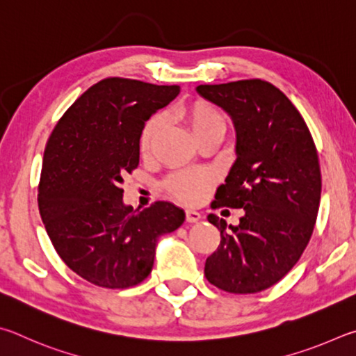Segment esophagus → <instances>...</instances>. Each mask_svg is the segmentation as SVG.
I'll list each match as a JSON object with an SVG mask.
<instances>
[{"instance_id": "esophagus-1", "label": "esophagus", "mask_w": 356, "mask_h": 356, "mask_svg": "<svg viewBox=\"0 0 356 356\" xmlns=\"http://www.w3.org/2000/svg\"><path fill=\"white\" fill-rule=\"evenodd\" d=\"M200 219H202V214L198 213V211H195V209H186V220H188L189 223L198 222Z\"/></svg>"}]
</instances>
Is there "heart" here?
<instances>
[{"label": "heart", "instance_id": "heart-1", "mask_svg": "<svg viewBox=\"0 0 356 356\" xmlns=\"http://www.w3.org/2000/svg\"><path fill=\"white\" fill-rule=\"evenodd\" d=\"M184 118L188 120L189 127L195 137L202 136L214 128H225V120L219 111L208 103L197 102L188 106L184 109ZM162 124L161 115H153L148 118L147 123L143 124L140 133V149L148 152L153 139L158 134V131ZM211 181V177L203 170H184L177 172L168 177L167 189L170 191L177 198L188 203L198 202L203 197L207 186Z\"/></svg>", "mask_w": 356, "mask_h": 356}]
</instances>
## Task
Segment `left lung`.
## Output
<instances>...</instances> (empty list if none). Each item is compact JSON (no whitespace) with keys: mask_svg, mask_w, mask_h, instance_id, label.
Segmentation results:
<instances>
[{"mask_svg":"<svg viewBox=\"0 0 356 356\" xmlns=\"http://www.w3.org/2000/svg\"><path fill=\"white\" fill-rule=\"evenodd\" d=\"M195 90L225 111L236 131V161L213 204L244 209L239 225L208 216L220 245L204 275L233 294L264 291L294 267L313 234L322 191L314 140L296 106L266 81Z\"/></svg>","mask_w":356,"mask_h":356,"instance_id":"left-lung-1","label":"left lung"}]
</instances>
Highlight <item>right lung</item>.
Wrapping results in <instances>:
<instances>
[{
  "label": "right lung",
  "instance_id": "right-lung-1",
  "mask_svg": "<svg viewBox=\"0 0 356 356\" xmlns=\"http://www.w3.org/2000/svg\"><path fill=\"white\" fill-rule=\"evenodd\" d=\"M179 86L108 78L92 86L56 124L43 153L39 211L62 261L102 288L124 289L153 269L161 236L183 225L170 202L133 209L123 177L139 165L145 122L179 93Z\"/></svg>",
  "mask_w": 356,
  "mask_h": 356
}]
</instances>
